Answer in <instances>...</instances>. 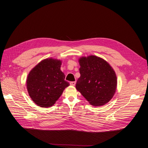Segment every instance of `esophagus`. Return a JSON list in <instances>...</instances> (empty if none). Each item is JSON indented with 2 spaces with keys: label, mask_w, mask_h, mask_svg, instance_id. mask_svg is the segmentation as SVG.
<instances>
[{
  "label": "esophagus",
  "mask_w": 148,
  "mask_h": 148,
  "mask_svg": "<svg viewBox=\"0 0 148 148\" xmlns=\"http://www.w3.org/2000/svg\"><path fill=\"white\" fill-rule=\"evenodd\" d=\"M70 85H71V86H75V84H76V82H71L70 83Z\"/></svg>",
  "instance_id": "esophagus-1"
}]
</instances>
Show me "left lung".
Wrapping results in <instances>:
<instances>
[{
    "instance_id": "obj_1",
    "label": "left lung",
    "mask_w": 148,
    "mask_h": 148,
    "mask_svg": "<svg viewBox=\"0 0 148 148\" xmlns=\"http://www.w3.org/2000/svg\"><path fill=\"white\" fill-rule=\"evenodd\" d=\"M80 77L76 89L92 106H102L114 96L117 86L115 72L106 60L96 56L78 59Z\"/></svg>"
}]
</instances>
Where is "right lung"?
I'll return each mask as SVG.
<instances>
[{
    "label": "right lung",
    "mask_w": 148,
    "mask_h": 148,
    "mask_svg": "<svg viewBox=\"0 0 148 148\" xmlns=\"http://www.w3.org/2000/svg\"><path fill=\"white\" fill-rule=\"evenodd\" d=\"M62 60L44 59L31 70L26 79V88L31 99L41 107L55 104L70 84L60 70Z\"/></svg>",
    "instance_id": "obj_1"
}]
</instances>
